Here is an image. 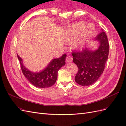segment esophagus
Wrapping results in <instances>:
<instances>
[{"mask_svg": "<svg viewBox=\"0 0 126 126\" xmlns=\"http://www.w3.org/2000/svg\"><path fill=\"white\" fill-rule=\"evenodd\" d=\"M66 60L67 63H71L72 62V58L70 55H68L66 57Z\"/></svg>", "mask_w": 126, "mask_h": 126, "instance_id": "1", "label": "esophagus"}]
</instances>
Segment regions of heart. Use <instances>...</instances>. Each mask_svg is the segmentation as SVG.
<instances>
[{
  "label": "heart",
  "mask_w": 126,
  "mask_h": 126,
  "mask_svg": "<svg viewBox=\"0 0 126 126\" xmlns=\"http://www.w3.org/2000/svg\"><path fill=\"white\" fill-rule=\"evenodd\" d=\"M84 25L85 24L82 21L71 25L68 30L67 40L68 42L73 41L78 34L80 32L76 45L78 46L85 44L93 35L95 28L94 25L91 24H88L85 26Z\"/></svg>",
  "instance_id": "1"
}]
</instances>
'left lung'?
Returning a JSON list of instances; mask_svg holds the SVG:
<instances>
[{
    "mask_svg": "<svg viewBox=\"0 0 126 126\" xmlns=\"http://www.w3.org/2000/svg\"><path fill=\"white\" fill-rule=\"evenodd\" d=\"M100 46L97 50L93 51L87 48L72 52L73 62L78 71L75 80L83 86L93 85L97 81L104 70L109 54V44L106 33L102 32L96 37Z\"/></svg>",
    "mask_w": 126,
    "mask_h": 126,
    "instance_id": "obj_1",
    "label": "left lung"
}]
</instances>
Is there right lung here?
<instances>
[{
    "instance_id": "add662e5",
    "label": "right lung",
    "mask_w": 126,
    "mask_h": 126,
    "mask_svg": "<svg viewBox=\"0 0 126 126\" xmlns=\"http://www.w3.org/2000/svg\"><path fill=\"white\" fill-rule=\"evenodd\" d=\"M17 55L22 74L32 84L38 88H48L54 85L57 79L58 71L66 64V55L63 54L60 58L53 59L46 68L40 72L35 73L28 70L22 64V59Z\"/></svg>"
}]
</instances>
